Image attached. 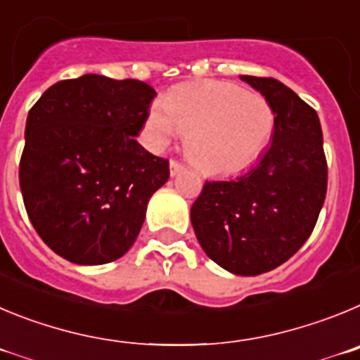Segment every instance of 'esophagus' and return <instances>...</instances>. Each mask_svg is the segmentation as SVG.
I'll return each instance as SVG.
<instances>
[{
	"instance_id": "34e87169",
	"label": "esophagus",
	"mask_w": 360,
	"mask_h": 360,
	"mask_svg": "<svg viewBox=\"0 0 360 360\" xmlns=\"http://www.w3.org/2000/svg\"><path fill=\"white\" fill-rule=\"evenodd\" d=\"M183 165L179 163V161H170V176H176V174H179L181 170H183Z\"/></svg>"
}]
</instances>
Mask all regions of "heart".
I'll list each match as a JSON object with an SVG mask.
<instances>
[{"instance_id":"heart-1","label":"heart","mask_w":360,"mask_h":360,"mask_svg":"<svg viewBox=\"0 0 360 360\" xmlns=\"http://www.w3.org/2000/svg\"><path fill=\"white\" fill-rule=\"evenodd\" d=\"M274 125L276 112L264 95L219 80L176 87L147 116L152 143L167 147L183 132L190 160L208 174H235L255 163Z\"/></svg>"}]
</instances>
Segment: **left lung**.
Masks as SVG:
<instances>
[{
    "label": "left lung",
    "instance_id": "1",
    "mask_svg": "<svg viewBox=\"0 0 360 360\" xmlns=\"http://www.w3.org/2000/svg\"><path fill=\"white\" fill-rule=\"evenodd\" d=\"M276 112L271 145L248 172L206 181L190 219L204 252L236 276H257L305 244L326 195L317 112L276 79L240 75Z\"/></svg>",
    "mask_w": 360,
    "mask_h": 360
}]
</instances>
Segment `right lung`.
I'll return each mask as SVG.
<instances>
[{"label":"right lung","instance_id":"1","mask_svg":"<svg viewBox=\"0 0 360 360\" xmlns=\"http://www.w3.org/2000/svg\"><path fill=\"white\" fill-rule=\"evenodd\" d=\"M156 91L87 75L48 87L27 118L19 186L44 244L71 264L102 265L131 249L168 161L136 136Z\"/></svg>","mask_w":360,"mask_h":360}]
</instances>
